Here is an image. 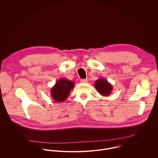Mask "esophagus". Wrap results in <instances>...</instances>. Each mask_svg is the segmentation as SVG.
<instances>
[{"label":"esophagus","instance_id":"esophagus-1","mask_svg":"<svg viewBox=\"0 0 158 158\" xmlns=\"http://www.w3.org/2000/svg\"><path fill=\"white\" fill-rule=\"evenodd\" d=\"M80 82L81 83H86L88 82V80L87 79H83V80H81Z\"/></svg>","mask_w":158,"mask_h":158}]
</instances>
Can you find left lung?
I'll use <instances>...</instances> for the list:
<instances>
[{
    "instance_id": "left-lung-1",
    "label": "left lung",
    "mask_w": 158,
    "mask_h": 158,
    "mask_svg": "<svg viewBox=\"0 0 158 158\" xmlns=\"http://www.w3.org/2000/svg\"><path fill=\"white\" fill-rule=\"evenodd\" d=\"M95 84H94L96 89L98 92L103 96H108L111 94L113 87L112 85L109 83L106 79L103 78H98L97 80L95 81Z\"/></svg>"
}]
</instances>
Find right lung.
<instances>
[{"instance_id": "1", "label": "right lung", "mask_w": 158, "mask_h": 158, "mask_svg": "<svg viewBox=\"0 0 158 158\" xmlns=\"http://www.w3.org/2000/svg\"><path fill=\"white\" fill-rule=\"evenodd\" d=\"M74 85L75 84L73 81L66 78L58 80L50 90L52 98L56 102H64L69 95Z\"/></svg>"}]
</instances>
